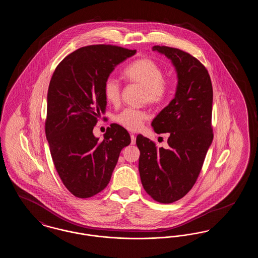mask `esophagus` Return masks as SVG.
<instances>
[{"label": "esophagus", "instance_id": "obj_1", "mask_svg": "<svg viewBox=\"0 0 258 258\" xmlns=\"http://www.w3.org/2000/svg\"><path fill=\"white\" fill-rule=\"evenodd\" d=\"M131 139H132V144L134 145L136 142V136L135 135H131Z\"/></svg>", "mask_w": 258, "mask_h": 258}]
</instances>
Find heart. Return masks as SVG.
<instances>
[{
  "label": "heart",
  "mask_w": 258,
  "mask_h": 258,
  "mask_svg": "<svg viewBox=\"0 0 258 258\" xmlns=\"http://www.w3.org/2000/svg\"><path fill=\"white\" fill-rule=\"evenodd\" d=\"M125 78L144 89L143 101L152 106H160L170 97L172 82L164 78V73L160 64L148 57L136 59L123 71ZM122 87L120 82L109 76L103 84V95L108 102L117 104L121 98ZM146 112L127 108L116 115L115 121L124 128L136 132L147 121Z\"/></svg>",
  "instance_id": "obj_1"
}]
</instances>
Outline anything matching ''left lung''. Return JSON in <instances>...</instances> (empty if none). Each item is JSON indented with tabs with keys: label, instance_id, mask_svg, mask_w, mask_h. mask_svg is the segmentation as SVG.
I'll use <instances>...</instances> for the list:
<instances>
[{
	"label": "left lung",
	"instance_id": "1",
	"mask_svg": "<svg viewBox=\"0 0 258 258\" xmlns=\"http://www.w3.org/2000/svg\"><path fill=\"white\" fill-rule=\"evenodd\" d=\"M171 60L178 74L175 98L153 120L157 134L168 133V147L158 148L137 135L139 173L148 195L160 203L183 197L197 182L213 141V86L207 69L187 52L168 46H153Z\"/></svg>",
	"mask_w": 258,
	"mask_h": 258
}]
</instances>
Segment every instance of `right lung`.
<instances>
[{"label":"right lung","mask_w":258,"mask_h":258,"mask_svg":"<svg viewBox=\"0 0 258 258\" xmlns=\"http://www.w3.org/2000/svg\"><path fill=\"white\" fill-rule=\"evenodd\" d=\"M135 53L111 44L88 45L68 55L51 77L45 135L55 168L74 197L89 198L103 190L122 149L131 144L120 124L107 127L102 141L93 130L106 106L105 79Z\"/></svg>","instance_id":"right-lung-1"}]
</instances>
